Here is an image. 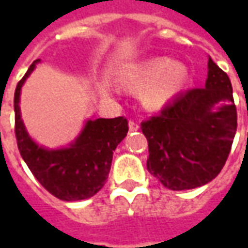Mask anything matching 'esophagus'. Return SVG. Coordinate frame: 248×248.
<instances>
[{"label":"esophagus","instance_id":"34e87169","mask_svg":"<svg viewBox=\"0 0 248 248\" xmlns=\"http://www.w3.org/2000/svg\"><path fill=\"white\" fill-rule=\"evenodd\" d=\"M129 131H138L139 124L135 121V120H129Z\"/></svg>","mask_w":248,"mask_h":248}]
</instances>
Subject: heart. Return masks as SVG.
Wrapping results in <instances>:
<instances>
[{
    "label": "heart",
    "instance_id": "obj_1",
    "mask_svg": "<svg viewBox=\"0 0 248 248\" xmlns=\"http://www.w3.org/2000/svg\"><path fill=\"white\" fill-rule=\"evenodd\" d=\"M185 81V70L172 66L168 59H152L132 69L124 77L125 85L142 90V100L150 109H157L172 98Z\"/></svg>",
    "mask_w": 248,
    "mask_h": 248
}]
</instances>
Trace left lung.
Masks as SVG:
<instances>
[{"label":"left lung","instance_id":"left-lung-1","mask_svg":"<svg viewBox=\"0 0 248 248\" xmlns=\"http://www.w3.org/2000/svg\"><path fill=\"white\" fill-rule=\"evenodd\" d=\"M236 128L232 84L210 58L204 88L179 92L157 116L140 123L148 171L171 190L205 185L225 166Z\"/></svg>","mask_w":248,"mask_h":248}]
</instances>
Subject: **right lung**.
Returning <instances> with one entry per match:
<instances>
[{
    "instance_id": "right-lung-1",
    "label": "right lung",
    "mask_w": 248,
    "mask_h": 248,
    "mask_svg": "<svg viewBox=\"0 0 248 248\" xmlns=\"http://www.w3.org/2000/svg\"><path fill=\"white\" fill-rule=\"evenodd\" d=\"M37 62L31 63L15 90V134L20 156L35 179L55 197L64 202L92 197L109 176L113 152L125 138L128 121L123 116L90 120L70 148L46 150L38 146L26 132L19 109L22 85Z\"/></svg>"
}]
</instances>
